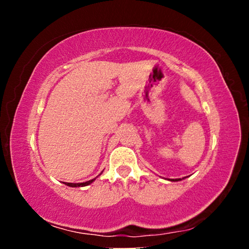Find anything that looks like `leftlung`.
Returning a JSON list of instances; mask_svg holds the SVG:
<instances>
[{
	"instance_id": "8db88e82",
	"label": "left lung",
	"mask_w": 249,
	"mask_h": 249,
	"mask_svg": "<svg viewBox=\"0 0 249 249\" xmlns=\"http://www.w3.org/2000/svg\"><path fill=\"white\" fill-rule=\"evenodd\" d=\"M179 180H181V179H172V181H179Z\"/></svg>"
}]
</instances>
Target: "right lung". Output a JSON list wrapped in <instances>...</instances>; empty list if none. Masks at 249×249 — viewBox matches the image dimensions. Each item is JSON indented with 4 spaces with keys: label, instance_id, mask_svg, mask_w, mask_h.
<instances>
[{
    "label": "right lung",
    "instance_id": "obj_1",
    "mask_svg": "<svg viewBox=\"0 0 249 249\" xmlns=\"http://www.w3.org/2000/svg\"><path fill=\"white\" fill-rule=\"evenodd\" d=\"M96 179V178H94V179H91V180H88V181H85V182H64L66 183L67 186H69V187H84V186H87V185H89V183H91L94 181V180Z\"/></svg>",
    "mask_w": 249,
    "mask_h": 249
}]
</instances>
